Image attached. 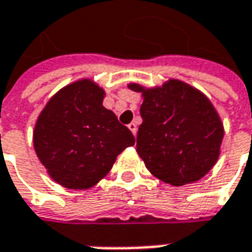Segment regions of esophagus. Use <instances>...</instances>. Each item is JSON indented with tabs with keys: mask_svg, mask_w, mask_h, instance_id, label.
Masks as SVG:
<instances>
[{
	"mask_svg": "<svg viewBox=\"0 0 252 252\" xmlns=\"http://www.w3.org/2000/svg\"><path fill=\"white\" fill-rule=\"evenodd\" d=\"M127 127L130 129V132H132L133 134H136V133H137V125H136L134 122H132V123H129V125H127Z\"/></svg>",
	"mask_w": 252,
	"mask_h": 252,
	"instance_id": "34e87169",
	"label": "esophagus"
}]
</instances>
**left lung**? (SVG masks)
Segmentation results:
<instances>
[{
    "mask_svg": "<svg viewBox=\"0 0 252 252\" xmlns=\"http://www.w3.org/2000/svg\"><path fill=\"white\" fill-rule=\"evenodd\" d=\"M137 153L161 182L183 186L200 180L216 164L222 125L211 102L187 83L171 79L161 88L143 89Z\"/></svg>",
    "mask_w": 252,
    "mask_h": 252,
    "instance_id": "8db88e82",
    "label": "left lung"
}]
</instances>
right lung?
<instances>
[{
    "mask_svg": "<svg viewBox=\"0 0 252 252\" xmlns=\"http://www.w3.org/2000/svg\"><path fill=\"white\" fill-rule=\"evenodd\" d=\"M105 92L83 79L61 89L44 107L33 130L36 156L49 176L73 190L94 187L110 171L132 132L103 107Z\"/></svg>",
    "mask_w": 252,
    "mask_h": 252,
    "instance_id": "1",
    "label": "right lung"
}]
</instances>
